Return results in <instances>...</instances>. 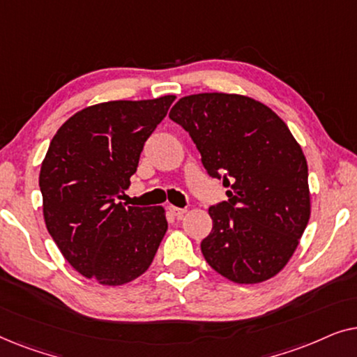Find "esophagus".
<instances>
[{"mask_svg": "<svg viewBox=\"0 0 357 357\" xmlns=\"http://www.w3.org/2000/svg\"><path fill=\"white\" fill-rule=\"evenodd\" d=\"M169 211L172 213L174 216L180 218V216H183L185 213H187V209H185V208H177V206H169Z\"/></svg>", "mask_w": 357, "mask_h": 357, "instance_id": "esophagus-1", "label": "esophagus"}]
</instances>
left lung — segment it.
<instances>
[{"label":"left lung","instance_id":"1","mask_svg":"<svg viewBox=\"0 0 357 357\" xmlns=\"http://www.w3.org/2000/svg\"><path fill=\"white\" fill-rule=\"evenodd\" d=\"M169 116L192 136L209 177L229 187L227 202L209 208L204 260L238 284L278 275L310 218L307 160L287 125L261 102L222 92L182 97Z\"/></svg>","mask_w":357,"mask_h":357}]
</instances>
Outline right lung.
<instances>
[{
  "instance_id": "right-lung-1",
  "label": "right lung",
  "mask_w": 357,
  "mask_h": 357,
  "mask_svg": "<svg viewBox=\"0 0 357 357\" xmlns=\"http://www.w3.org/2000/svg\"><path fill=\"white\" fill-rule=\"evenodd\" d=\"M174 100L87 107L48 146L38 178L47 229L68 263L100 284L120 286L143 275L167 231L164 208H125L119 199Z\"/></svg>"
}]
</instances>
